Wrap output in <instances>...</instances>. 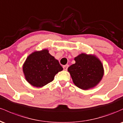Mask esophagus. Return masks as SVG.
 <instances>
[{
    "instance_id": "obj_1",
    "label": "esophagus",
    "mask_w": 123,
    "mask_h": 123,
    "mask_svg": "<svg viewBox=\"0 0 123 123\" xmlns=\"http://www.w3.org/2000/svg\"><path fill=\"white\" fill-rule=\"evenodd\" d=\"M68 67H69L68 65H64L63 66V69H64V70H66L68 69Z\"/></svg>"
}]
</instances>
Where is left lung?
Here are the masks:
<instances>
[{"mask_svg":"<svg viewBox=\"0 0 123 123\" xmlns=\"http://www.w3.org/2000/svg\"><path fill=\"white\" fill-rule=\"evenodd\" d=\"M75 63L68 69L74 85L82 90L97 86L104 74V66L95 55L81 53L74 58Z\"/></svg>","mask_w":123,"mask_h":123,"instance_id":"8db88e82","label":"left lung"}]
</instances>
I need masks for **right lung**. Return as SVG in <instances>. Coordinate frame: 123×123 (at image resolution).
<instances>
[{"label":"right lung","instance_id":"obj_1","mask_svg":"<svg viewBox=\"0 0 123 123\" xmlns=\"http://www.w3.org/2000/svg\"><path fill=\"white\" fill-rule=\"evenodd\" d=\"M47 49L35 51L26 58L22 66L25 78L31 85L42 87L51 82L55 74L63 70L58 61Z\"/></svg>","mask_w":123,"mask_h":123}]
</instances>
